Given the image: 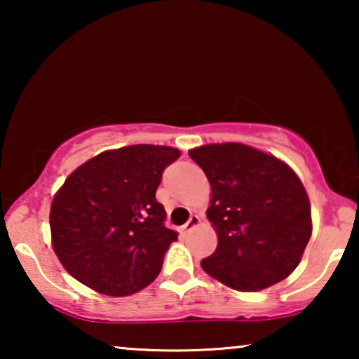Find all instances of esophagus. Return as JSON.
Instances as JSON below:
<instances>
[{
	"instance_id": "esophagus-1",
	"label": "esophagus",
	"mask_w": 359,
	"mask_h": 359,
	"mask_svg": "<svg viewBox=\"0 0 359 359\" xmlns=\"http://www.w3.org/2000/svg\"><path fill=\"white\" fill-rule=\"evenodd\" d=\"M199 222H201V219H199V215H191L189 217V220L188 222H186L184 225H183V232L184 233H188V232H191V230L193 229H196L199 225Z\"/></svg>"
}]
</instances>
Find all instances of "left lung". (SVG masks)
I'll return each instance as SVG.
<instances>
[{
    "instance_id": "obj_1",
    "label": "left lung",
    "mask_w": 359,
    "mask_h": 359,
    "mask_svg": "<svg viewBox=\"0 0 359 359\" xmlns=\"http://www.w3.org/2000/svg\"><path fill=\"white\" fill-rule=\"evenodd\" d=\"M210 183L208 219L219 243L201 262L209 276L237 291L286 279L312 235L311 203L299 176L253 147L210 144L189 150Z\"/></svg>"
}]
</instances>
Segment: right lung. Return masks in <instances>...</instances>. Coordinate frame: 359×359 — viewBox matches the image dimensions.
Here are the masks:
<instances>
[{
	"mask_svg": "<svg viewBox=\"0 0 359 359\" xmlns=\"http://www.w3.org/2000/svg\"><path fill=\"white\" fill-rule=\"evenodd\" d=\"M180 158L163 145L107 150L73 171L50 205L53 252L76 281L106 296L154 283L175 230L155 198L161 173Z\"/></svg>",
	"mask_w": 359,
	"mask_h": 359,
	"instance_id": "obj_1",
	"label": "right lung"
}]
</instances>
